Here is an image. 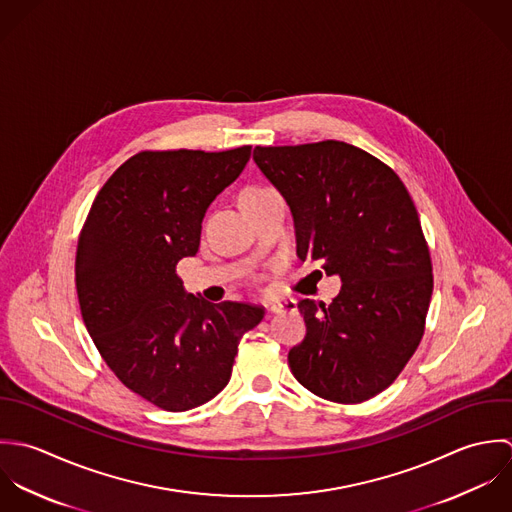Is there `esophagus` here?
I'll return each mask as SVG.
<instances>
[{
  "label": "esophagus",
  "mask_w": 512,
  "mask_h": 512,
  "mask_svg": "<svg viewBox=\"0 0 512 512\" xmlns=\"http://www.w3.org/2000/svg\"><path fill=\"white\" fill-rule=\"evenodd\" d=\"M295 307V301H277V303H273L269 310L273 312V314H279V312H285V310H289V308Z\"/></svg>",
  "instance_id": "esophagus-1"
}]
</instances>
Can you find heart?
Masks as SVG:
<instances>
[{
  "instance_id": "heart-1",
  "label": "heart",
  "mask_w": 512,
  "mask_h": 512,
  "mask_svg": "<svg viewBox=\"0 0 512 512\" xmlns=\"http://www.w3.org/2000/svg\"><path fill=\"white\" fill-rule=\"evenodd\" d=\"M255 192H261V190H259V188H249V190H245L243 194H255ZM243 194H241V196H243Z\"/></svg>"
}]
</instances>
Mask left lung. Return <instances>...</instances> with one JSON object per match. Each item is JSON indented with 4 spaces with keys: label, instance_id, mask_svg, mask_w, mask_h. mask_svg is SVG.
<instances>
[{
    "label": "left lung",
    "instance_id": "8db88e82",
    "mask_svg": "<svg viewBox=\"0 0 512 512\" xmlns=\"http://www.w3.org/2000/svg\"><path fill=\"white\" fill-rule=\"evenodd\" d=\"M253 160L291 207L297 255L342 283L328 307L299 303L307 336L289 352L291 372L324 400H370L413 356L433 293L408 190L384 162L338 140L257 146Z\"/></svg>",
    "mask_w": 512,
    "mask_h": 512
}]
</instances>
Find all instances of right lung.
<instances>
[{"mask_svg":"<svg viewBox=\"0 0 512 512\" xmlns=\"http://www.w3.org/2000/svg\"><path fill=\"white\" fill-rule=\"evenodd\" d=\"M225 152H140L95 198L79 237L75 281L85 326L134 394L168 411L198 408L229 382L241 336L265 310L186 293L176 265L200 249L211 202L249 162Z\"/></svg>","mask_w":512,"mask_h":512,"instance_id":"obj_1","label":"right lung"}]
</instances>
